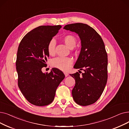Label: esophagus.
<instances>
[{
	"label": "esophagus",
	"instance_id": "34e87169",
	"mask_svg": "<svg viewBox=\"0 0 129 129\" xmlns=\"http://www.w3.org/2000/svg\"><path fill=\"white\" fill-rule=\"evenodd\" d=\"M64 74H65V76L66 77L69 76V74L68 73H66V72H65V73H64Z\"/></svg>",
	"mask_w": 129,
	"mask_h": 129
}]
</instances>
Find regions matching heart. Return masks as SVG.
<instances>
[{"mask_svg": "<svg viewBox=\"0 0 129 129\" xmlns=\"http://www.w3.org/2000/svg\"><path fill=\"white\" fill-rule=\"evenodd\" d=\"M63 41L70 48L74 47L77 43L76 38L71 35H66L64 37ZM56 41L54 39H52L48 44L47 52L50 55H53L55 54ZM73 59L68 57H58L55 58L51 61V65L54 68H56L62 71H68L71 67Z\"/></svg>", "mask_w": 129, "mask_h": 129, "instance_id": "obj_1", "label": "heart"}]
</instances>
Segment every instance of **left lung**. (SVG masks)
<instances>
[{
	"label": "left lung",
	"instance_id": "1",
	"mask_svg": "<svg viewBox=\"0 0 129 129\" xmlns=\"http://www.w3.org/2000/svg\"><path fill=\"white\" fill-rule=\"evenodd\" d=\"M64 29L75 32L81 41V49L74 69L84 72L70 74L75 80L72 96L78 105L87 106L96 102L108 80V55L101 37L87 24L66 25Z\"/></svg>",
	"mask_w": 129,
	"mask_h": 129
}]
</instances>
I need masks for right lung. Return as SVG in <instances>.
I'll use <instances>...</instances> for the list:
<instances>
[{
  "label": "right lung",
  "instance_id": "obj_1",
  "mask_svg": "<svg viewBox=\"0 0 129 129\" xmlns=\"http://www.w3.org/2000/svg\"><path fill=\"white\" fill-rule=\"evenodd\" d=\"M61 26H41L22 39L18 48L16 62L18 85L22 94L31 104L45 106L51 104L60 83L65 78L63 73L53 68L49 73L42 71L49 57L47 45Z\"/></svg>",
  "mask_w": 129,
  "mask_h": 129
}]
</instances>
